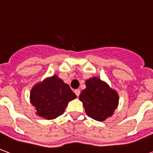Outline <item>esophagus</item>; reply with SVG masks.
<instances>
[{"mask_svg": "<svg viewBox=\"0 0 153 153\" xmlns=\"http://www.w3.org/2000/svg\"><path fill=\"white\" fill-rule=\"evenodd\" d=\"M74 93H75V94H76L78 97L79 96V94H80V90H79V89H77V90H75L74 91Z\"/></svg>", "mask_w": 153, "mask_h": 153, "instance_id": "34e87169", "label": "esophagus"}]
</instances>
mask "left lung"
<instances>
[{
  "instance_id": "obj_1",
  "label": "left lung",
  "mask_w": 153,
  "mask_h": 153,
  "mask_svg": "<svg viewBox=\"0 0 153 153\" xmlns=\"http://www.w3.org/2000/svg\"><path fill=\"white\" fill-rule=\"evenodd\" d=\"M86 86L79 95V99L83 103L86 114L97 121H105L117 107V94L95 77L86 80Z\"/></svg>"
}]
</instances>
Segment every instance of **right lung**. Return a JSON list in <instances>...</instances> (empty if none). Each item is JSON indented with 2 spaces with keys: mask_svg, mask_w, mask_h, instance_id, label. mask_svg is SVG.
Returning a JSON list of instances; mask_svg holds the SVG:
<instances>
[{
  "mask_svg": "<svg viewBox=\"0 0 153 153\" xmlns=\"http://www.w3.org/2000/svg\"><path fill=\"white\" fill-rule=\"evenodd\" d=\"M76 98L74 92L62 79L54 75L32 88L30 100L39 116L48 120L63 114L70 101Z\"/></svg>",
  "mask_w": 153,
  "mask_h": 153,
  "instance_id": "obj_1",
  "label": "right lung"
}]
</instances>
